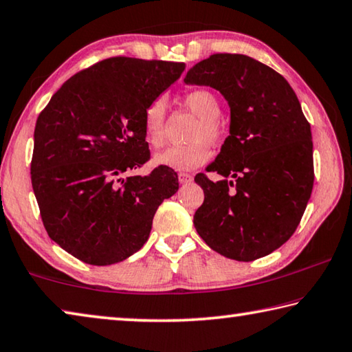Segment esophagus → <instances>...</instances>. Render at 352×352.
<instances>
[{
  "label": "esophagus",
  "mask_w": 352,
  "mask_h": 352,
  "mask_svg": "<svg viewBox=\"0 0 352 352\" xmlns=\"http://www.w3.org/2000/svg\"><path fill=\"white\" fill-rule=\"evenodd\" d=\"M178 182H180L182 184H188V183L192 182V175L184 174V172H182V174H178Z\"/></svg>",
  "instance_id": "34e87169"
}]
</instances>
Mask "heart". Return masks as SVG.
Segmentation results:
<instances>
[{"label":"heart","instance_id":"b5f03b06","mask_svg":"<svg viewBox=\"0 0 352 352\" xmlns=\"http://www.w3.org/2000/svg\"><path fill=\"white\" fill-rule=\"evenodd\" d=\"M183 105L199 118L189 133V141L184 146H174L164 148L163 152L155 155L153 164L160 168L174 170H192L204 166L211 157L210 144H222L225 138V126L220 121L219 98L206 88H195L184 94ZM166 127V100L158 98L146 107L142 115V132L146 142L152 148H160L164 144Z\"/></svg>","mask_w":352,"mask_h":352}]
</instances>
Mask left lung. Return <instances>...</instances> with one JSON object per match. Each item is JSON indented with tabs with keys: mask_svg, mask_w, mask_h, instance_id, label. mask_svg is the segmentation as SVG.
<instances>
[{
	"mask_svg": "<svg viewBox=\"0 0 352 352\" xmlns=\"http://www.w3.org/2000/svg\"><path fill=\"white\" fill-rule=\"evenodd\" d=\"M184 82L216 88L231 111L230 136L206 168L223 178H194L205 192L195 230L225 258L270 254L295 233L314 188L311 124L300 100L281 74L243 54H212Z\"/></svg>",
	"mask_w": 352,
	"mask_h": 352,
	"instance_id": "left-lung-1",
	"label": "left lung"
}]
</instances>
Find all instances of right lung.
<instances>
[{
  "instance_id": "right-lung-1",
  "label": "right lung",
  "mask_w": 352,
  "mask_h": 352,
  "mask_svg": "<svg viewBox=\"0 0 352 352\" xmlns=\"http://www.w3.org/2000/svg\"><path fill=\"white\" fill-rule=\"evenodd\" d=\"M183 71L178 62L105 58L69 77L40 113L32 189L47 234L74 258L91 265L127 259L178 190L174 169L124 175L151 158L142 115Z\"/></svg>"
}]
</instances>
